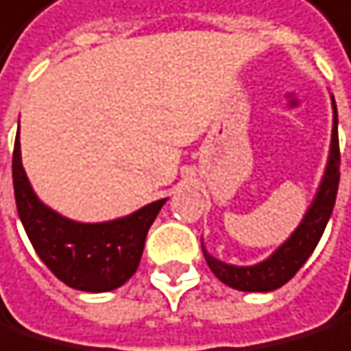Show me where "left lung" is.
<instances>
[{
  "label": "left lung",
  "mask_w": 351,
  "mask_h": 351,
  "mask_svg": "<svg viewBox=\"0 0 351 351\" xmlns=\"http://www.w3.org/2000/svg\"><path fill=\"white\" fill-rule=\"evenodd\" d=\"M332 109H335V122H332V145H330V160L326 167V173L322 180V186L317 191L315 202L308 208L306 217L302 219L300 227L291 234V238L278 249L272 257L266 261H261L257 266H229L223 261L214 259L210 253H206L204 244V257L208 261L210 270L217 274L221 281L234 289L240 291H272L285 285L289 278L296 274L304 261L308 259L315 251V246L324 234L328 219L332 214L335 202H337V191H339V178H341V152H339V132H337V105L332 100Z\"/></svg>",
  "instance_id": "obj_1"
}]
</instances>
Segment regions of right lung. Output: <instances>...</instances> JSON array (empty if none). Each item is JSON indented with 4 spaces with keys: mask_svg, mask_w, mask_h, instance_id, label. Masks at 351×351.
Masks as SVG:
<instances>
[{
    "mask_svg": "<svg viewBox=\"0 0 351 351\" xmlns=\"http://www.w3.org/2000/svg\"><path fill=\"white\" fill-rule=\"evenodd\" d=\"M12 182L21 223L45 266L68 287L81 291H111L137 270L149 225L165 199L130 217L85 225L60 217L34 195L23 171L19 134L12 152Z\"/></svg>",
    "mask_w": 351,
    "mask_h": 351,
    "instance_id": "right-lung-1",
    "label": "right lung"
}]
</instances>
